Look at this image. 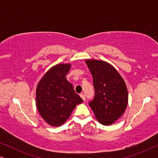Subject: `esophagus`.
Listing matches in <instances>:
<instances>
[{
    "label": "esophagus",
    "instance_id": "1",
    "mask_svg": "<svg viewBox=\"0 0 158 158\" xmlns=\"http://www.w3.org/2000/svg\"><path fill=\"white\" fill-rule=\"evenodd\" d=\"M80 96H81V97L82 99H83V101L85 100V95H84L83 94H81V95H80Z\"/></svg>",
    "mask_w": 158,
    "mask_h": 158
}]
</instances>
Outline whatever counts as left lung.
<instances>
[{"mask_svg": "<svg viewBox=\"0 0 158 158\" xmlns=\"http://www.w3.org/2000/svg\"><path fill=\"white\" fill-rule=\"evenodd\" d=\"M85 63L93 76L94 98L89 102L97 120L111 125L118 119L128 103L126 83L111 64L102 60H87Z\"/></svg>", "mask_w": 158, "mask_h": 158, "instance_id": "8db88e82", "label": "left lung"}]
</instances>
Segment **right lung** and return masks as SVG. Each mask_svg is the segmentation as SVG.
Here are the masks:
<instances>
[{"instance_id":"1","label":"right lung","mask_w":158,"mask_h":158,"mask_svg":"<svg viewBox=\"0 0 158 158\" xmlns=\"http://www.w3.org/2000/svg\"><path fill=\"white\" fill-rule=\"evenodd\" d=\"M70 67V64L52 67L45 73L36 88V108L41 116L51 126L63 124L76 105L83 101L65 77Z\"/></svg>"}]
</instances>
